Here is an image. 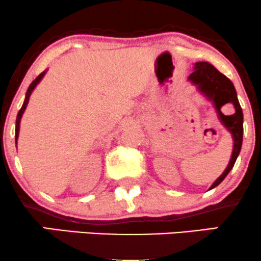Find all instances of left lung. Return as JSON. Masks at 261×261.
Wrapping results in <instances>:
<instances>
[{
	"label": "left lung",
	"mask_w": 261,
	"mask_h": 261,
	"mask_svg": "<svg viewBox=\"0 0 261 261\" xmlns=\"http://www.w3.org/2000/svg\"><path fill=\"white\" fill-rule=\"evenodd\" d=\"M189 80L195 83L199 87L200 91L214 101L215 107H216L217 112L220 114L221 121L230 131V134L233 135V140H234L233 153L232 157H230L228 167L222 173V175L210 188L214 189L230 172V169L234 166L239 152H241L242 142H243V112H242L241 104H239L238 98H237L236 88L233 83L208 62H196L195 70L189 76ZM227 102H232L235 106L236 113L233 116H224L220 112V108Z\"/></svg>",
	"instance_id": "left-lung-1"
}]
</instances>
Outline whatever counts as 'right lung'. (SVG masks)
Returning a JSON list of instances; mask_svg holds the SVG:
<instances>
[{
    "mask_svg": "<svg viewBox=\"0 0 261 261\" xmlns=\"http://www.w3.org/2000/svg\"><path fill=\"white\" fill-rule=\"evenodd\" d=\"M44 74H45V71H44V72H41V73L39 74V76L37 77V79H35L34 81H33L32 85L29 86L28 91H27V94H25V100H24V103H23L22 108H20L19 112H18V115H17V120H16V141H17V139H18V133H19V122H20V119H22V115H23V113H24V110H25V108H27V104H28L29 97H31V94H32L33 89L35 88V86H37L38 83L40 82V80L43 79V77H44Z\"/></svg>",
    "mask_w": 261,
    "mask_h": 261,
    "instance_id": "add662e5",
    "label": "right lung"
}]
</instances>
